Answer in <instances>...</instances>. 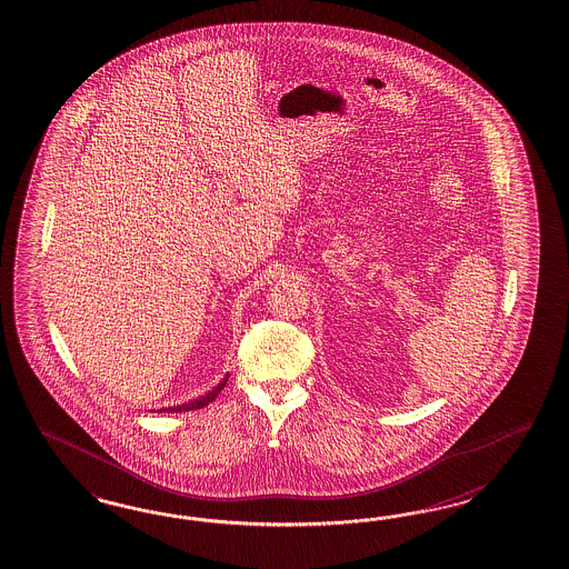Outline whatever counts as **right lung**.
<instances>
[{"label":"right lung","mask_w":569,"mask_h":569,"mask_svg":"<svg viewBox=\"0 0 569 569\" xmlns=\"http://www.w3.org/2000/svg\"><path fill=\"white\" fill-rule=\"evenodd\" d=\"M227 379L229 376H224L223 381L217 386V388H212L208 395L204 397L196 398L193 402H186V405H177V407H169L167 411L169 413H181V411H196V409H202V407H207L208 402H212L214 398L219 397V392L223 390L224 383H227ZM164 411V409H162Z\"/></svg>","instance_id":"1"}]
</instances>
